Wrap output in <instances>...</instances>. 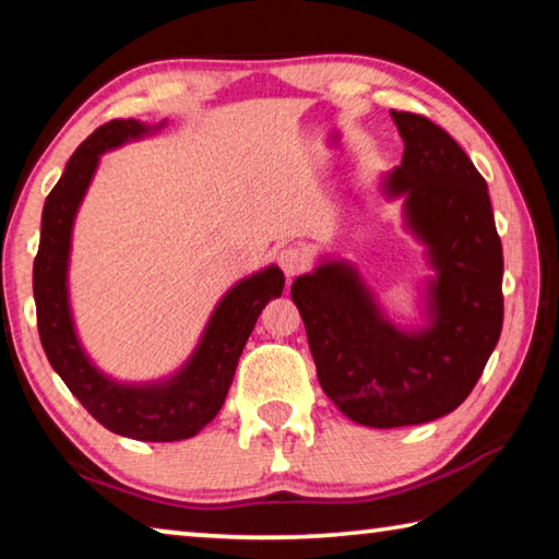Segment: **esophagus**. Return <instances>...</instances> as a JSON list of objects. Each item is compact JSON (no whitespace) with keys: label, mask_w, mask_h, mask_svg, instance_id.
Returning a JSON list of instances; mask_svg holds the SVG:
<instances>
[{"label":"esophagus","mask_w":559,"mask_h":559,"mask_svg":"<svg viewBox=\"0 0 559 559\" xmlns=\"http://www.w3.org/2000/svg\"><path fill=\"white\" fill-rule=\"evenodd\" d=\"M278 266L281 271L286 273L288 278L298 276V273H302L308 269V253L306 249H300V246H283V249L278 251Z\"/></svg>","instance_id":"1"}]
</instances>
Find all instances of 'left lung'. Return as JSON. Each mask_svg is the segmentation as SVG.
Returning a JSON list of instances; mask_svg holds the SVG:
<instances>
[{
    "mask_svg": "<svg viewBox=\"0 0 559 559\" xmlns=\"http://www.w3.org/2000/svg\"><path fill=\"white\" fill-rule=\"evenodd\" d=\"M392 118L404 157L386 189L406 197L409 222L439 271L431 325L421 333L392 328L345 263H325L290 286L323 392L349 419L377 429L456 409L503 328V243L486 179L427 116L392 110Z\"/></svg>",
    "mask_w": 559,
    "mask_h": 559,
    "instance_id": "8db88e82",
    "label": "left lung"
}]
</instances>
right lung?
<instances>
[{
    "label": "right lung",
    "instance_id": "1",
    "mask_svg": "<svg viewBox=\"0 0 559 559\" xmlns=\"http://www.w3.org/2000/svg\"><path fill=\"white\" fill-rule=\"evenodd\" d=\"M143 132L147 128L132 118L110 120L93 130L71 155L61 179L46 197L39 251L34 259L36 325L51 367L93 419L128 439L179 441L200 433L219 414L246 340L257 325L263 306L283 293L286 278L281 269L271 266L226 293L194 357L175 380L165 384H116L88 362L75 340L69 300H66L73 216L96 173L103 150L116 147Z\"/></svg>",
    "mask_w": 559,
    "mask_h": 559
}]
</instances>
